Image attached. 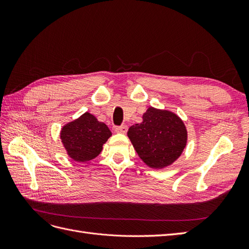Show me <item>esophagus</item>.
<instances>
[{
  "instance_id": "1",
  "label": "esophagus",
  "mask_w": 249,
  "mask_h": 249,
  "mask_svg": "<svg viewBox=\"0 0 249 249\" xmlns=\"http://www.w3.org/2000/svg\"><path fill=\"white\" fill-rule=\"evenodd\" d=\"M115 132L117 133H120V134H125L127 132V125H118V126H115Z\"/></svg>"
}]
</instances>
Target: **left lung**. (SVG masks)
Segmentation results:
<instances>
[{
    "instance_id": "obj_1",
    "label": "left lung",
    "mask_w": 249,
    "mask_h": 249,
    "mask_svg": "<svg viewBox=\"0 0 249 249\" xmlns=\"http://www.w3.org/2000/svg\"><path fill=\"white\" fill-rule=\"evenodd\" d=\"M143 122L132 125L127 136L147 166L161 169L183 153L187 142L184 123L172 112L153 107L143 114Z\"/></svg>"
}]
</instances>
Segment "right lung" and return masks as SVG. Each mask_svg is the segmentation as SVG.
<instances>
[{
	"mask_svg": "<svg viewBox=\"0 0 249 249\" xmlns=\"http://www.w3.org/2000/svg\"><path fill=\"white\" fill-rule=\"evenodd\" d=\"M109 127L86 112L67 124L61 131V141L67 154L77 162H87L99 156L111 136Z\"/></svg>",
	"mask_w": 249,
	"mask_h": 249,
	"instance_id": "right-lung-1",
	"label": "right lung"
}]
</instances>
